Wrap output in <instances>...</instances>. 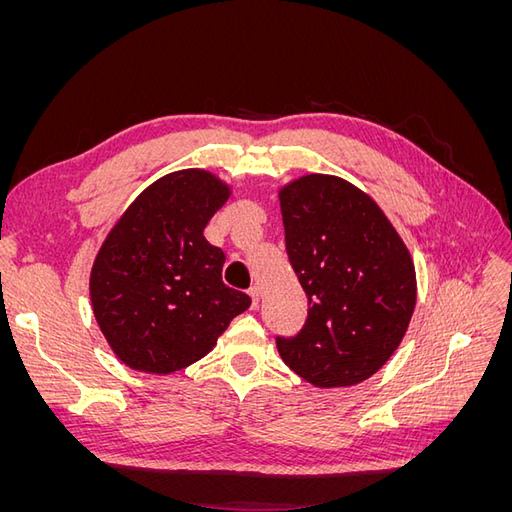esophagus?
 I'll use <instances>...</instances> for the list:
<instances>
[{
  "label": "esophagus",
  "instance_id": "esophagus-1",
  "mask_svg": "<svg viewBox=\"0 0 512 512\" xmlns=\"http://www.w3.org/2000/svg\"><path fill=\"white\" fill-rule=\"evenodd\" d=\"M247 292H250V297H252V307H258V301H260V288H258V286H252V288L247 290Z\"/></svg>",
  "mask_w": 512,
  "mask_h": 512
}]
</instances>
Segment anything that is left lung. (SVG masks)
<instances>
[{
  "mask_svg": "<svg viewBox=\"0 0 512 512\" xmlns=\"http://www.w3.org/2000/svg\"><path fill=\"white\" fill-rule=\"evenodd\" d=\"M286 252L307 294V318L275 337L284 363L320 389L374 376L404 339L416 303L408 247L365 192L305 175L280 192Z\"/></svg>",
  "mask_w": 512,
  "mask_h": 512,
  "instance_id": "obj_1",
  "label": "left lung"
}]
</instances>
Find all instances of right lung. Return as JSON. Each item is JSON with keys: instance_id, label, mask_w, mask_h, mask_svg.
I'll list each match as a JSON object with an SVG mask.
<instances>
[{"instance_id": "obj_1", "label": "right lung", "mask_w": 512, "mask_h": 512, "mask_svg": "<svg viewBox=\"0 0 512 512\" xmlns=\"http://www.w3.org/2000/svg\"><path fill=\"white\" fill-rule=\"evenodd\" d=\"M230 196L207 170L170 173L138 196L108 232L91 269L94 316L132 369L170 374L215 346L250 307L222 282L224 252L203 230Z\"/></svg>"}]
</instances>
